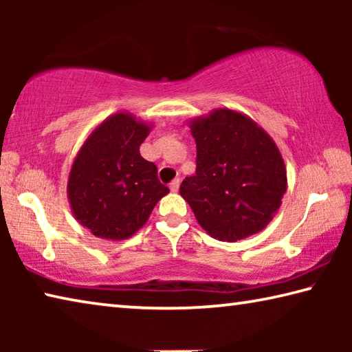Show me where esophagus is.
Returning a JSON list of instances; mask_svg holds the SVG:
<instances>
[{
    "mask_svg": "<svg viewBox=\"0 0 352 352\" xmlns=\"http://www.w3.org/2000/svg\"><path fill=\"white\" fill-rule=\"evenodd\" d=\"M178 188H180V180L178 178H175V180H172L170 184H169V189L172 190V192H177Z\"/></svg>",
    "mask_w": 352,
    "mask_h": 352,
    "instance_id": "obj_1",
    "label": "esophagus"
}]
</instances>
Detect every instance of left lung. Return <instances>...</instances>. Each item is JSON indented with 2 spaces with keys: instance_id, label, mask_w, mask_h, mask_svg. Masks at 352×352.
<instances>
[{
  "instance_id": "obj_1",
  "label": "left lung",
  "mask_w": 352,
  "mask_h": 352,
  "mask_svg": "<svg viewBox=\"0 0 352 352\" xmlns=\"http://www.w3.org/2000/svg\"><path fill=\"white\" fill-rule=\"evenodd\" d=\"M197 144L195 175L180 195L214 239L236 242L259 233L275 217L287 190L276 142L245 113L216 109L189 121Z\"/></svg>"
}]
</instances>
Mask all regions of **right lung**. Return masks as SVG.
<instances>
[{
  "label": "right lung",
  "mask_w": 352,
  "mask_h": 352,
  "mask_svg": "<svg viewBox=\"0 0 352 352\" xmlns=\"http://www.w3.org/2000/svg\"><path fill=\"white\" fill-rule=\"evenodd\" d=\"M129 111L104 119L77 152L68 177L74 219L105 241H124L146 225L153 206L169 192L157 166L141 157L152 130Z\"/></svg>",
  "instance_id": "add662e5"
}]
</instances>
